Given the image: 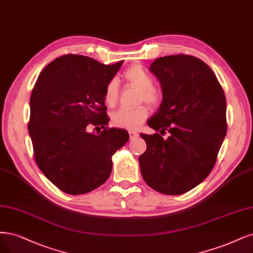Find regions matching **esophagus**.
<instances>
[{
  "mask_svg": "<svg viewBox=\"0 0 253 253\" xmlns=\"http://www.w3.org/2000/svg\"><path fill=\"white\" fill-rule=\"evenodd\" d=\"M128 135H129V139L132 140V139H135L138 137V134L136 132H134V130H128Z\"/></svg>",
  "mask_w": 253,
  "mask_h": 253,
  "instance_id": "esophagus-1",
  "label": "esophagus"
}]
</instances>
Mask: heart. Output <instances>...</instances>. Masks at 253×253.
Segmentation results:
<instances>
[{
    "label": "heart",
    "mask_w": 253,
    "mask_h": 253,
    "mask_svg": "<svg viewBox=\"0 0 253 253\" xmlns=\"http://www.w3.org/2000/svg\"><path fill=\"white\" fill-rule=\"evenodd\" d=\"M124 77L128 84L140 90L139 101H144L150 106H157L161 99L159 90L154 85V78L140 65L127 68ZM119 84L116 78L111 80L104 90V99L109 106H113L118 98ZM149 116V111L143 106L135 109H119L112 114V124L120 128L136 129Z\"/></svg>",
    "instance_id": "b5f03b06"
}]
</instances>
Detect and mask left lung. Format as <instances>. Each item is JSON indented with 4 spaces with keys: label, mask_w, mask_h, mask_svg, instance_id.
<instances>
[{
    "label": "left lung",
    "mask_w": 253,
    "mask_h": 253,
    "mask_svg": "<svg viewBox=\"0 0 253 253\" xmlns=\"http://www.w3.org/2000/svg\"><path fill=\"white\" fill-rule=\"evenodd\" d=\"M150 70L163 94L159 111L149 120L157 132L140 134L146 151L139 157L145 183L164 195H182L210 175L226 136V98L214 73L187 54L154 60Z\"/></svg>",
    "instance_id": "left-lung-1"
}]
</instances>
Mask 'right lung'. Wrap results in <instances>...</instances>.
Segmentation results:
<instances>
[{
  "mask_svg": "<svg viewBox=\"0 0 253 253\" xmlns=\"http://www.w3.org/2000/svg\"><path fill=\"white\" fill-rule=\"evenodd\" d=\"M66 54L41 72L30 97L28 130L34 159L53 184L69 195L99 187L112 171V156L128 140L110 128L104 90L123 65ZM100 125L99 135L87 132Z\"/></svg>",
  "mask_w": 253,
  "mask_h": 253,
  "instance_id": "1",
  "label": "right lung"
}]
</instances>
